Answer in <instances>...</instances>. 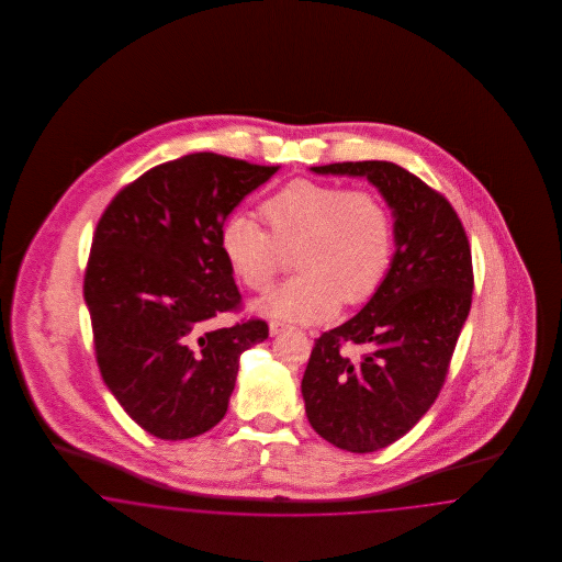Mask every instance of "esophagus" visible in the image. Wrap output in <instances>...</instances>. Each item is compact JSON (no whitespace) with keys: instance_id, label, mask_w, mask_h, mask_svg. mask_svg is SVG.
Wrapping results in <instances>:
<instances>
[{"instance_id":"esophagus-1","label":"esophagus","mask_w":562,"mask_h":562,"mask_svg":"<svg viewBox=\"0 0 562 562\" xmlns=\"http://www.w3.org/2000/svg\"><path fill=\"white\" fill-rule=\"evenodd\" d=\"M289 330V324H282V322H269V335L276 337V335H282Z\"/></svg>"}]
</instances>
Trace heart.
<instances>
[{
  "instance_id": "heart-1",
  "label": "heart",
  "mask_w": 562,
  "mask_h": 562,
  "mask_svg": "<svg viewBox=\"0 0 562 562\" xmlns=\"http://www.w3.org/2000/svg\"><path fill=\"white\" fill-rule=\"evenodd\" d=\"M268 229L250 214H232L218 234L227 266L250 291H268L286 255L301 273L257 301L268 318L318 324L341 301L364 303L383 284L394 255V221L369 191L296 179L261 206Z\"/></svg>"
}]
</instances>
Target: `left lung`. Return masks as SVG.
<instances>
[{
    "instance_id": "obj_1",
    "label": "left lung",
    "mask_w": 562,
    "mask_h": 562,
    "mask_svg": "<svg viewBox=\"0 0 562 562\" xmlns=\"http://www.w3.org/2000/svg\"><path fill=\"white\" fill-rule=\"evenodd\" d=\"M358 177L394 216L392 266L351 321L321 335L301 381L312 428L349 453L396 442L436 401L472 305V252L453 206L392 161L312 166ZM362 345L353 359L340 348Z\"/></svg>"
}]
</instances>
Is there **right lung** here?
Segmentation results:
<instances>
[{
	"label": "right lung",
	"mask_w": 562,
	"mask_h": 562,
	"mask_svg": "<svg viewBox=\"0 0 562 562\" xmlns=\"http://www.w3.org/2000/svg\"><path fill=\"white\" fill-rule=\"evenodd\" d=\"M278 166L216 154L166 161L122 189L101 216L83 278L97 362L109 392L161 440H186L227 413L241 351L263 321L214 328L240 305L218 234Z\"/></svg>",
	"instance_id": "add662e5"
}]
</instances>
